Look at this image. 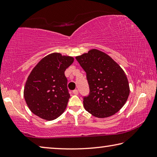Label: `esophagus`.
Wrapping results in <instances>:
<instances>
[{
  "instance_id": "34e87169",
  "label": "esophagus",
  "mask_w": 157,
  "mask_h": 157,
  "mask_svg": "<svg viewBox=\"0 0 157 157\" xmlns=\"http://www.w3.org/2000/svg\"><path fill=\"white\" fill-rule=\"evenodd\" d=\"M73 94H75V95H78V90H74V91H73Z\"/></svg>"
}]
</instances>
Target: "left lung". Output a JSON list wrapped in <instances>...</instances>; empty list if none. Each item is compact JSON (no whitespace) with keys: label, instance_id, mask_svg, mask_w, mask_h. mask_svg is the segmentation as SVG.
Returning a JSON list of instances; mask_svg holds the SVG:
<instances>
[{"label":"left lung","instance_id":"1","mask_svg":"<svg viewBox=\"0 0 157 157\" xmlns=\"http://www.w3.org/2000/svg\"><path fill=\"white\" fill-rule=\"evenodd\" d=\"M86 73L90 93L84 98V107L97 118H107L118 112L129 95L128 79L122 68L106 53L97 49L77 56Z\"/></svg>","mask_w":157,"mask_h":157}]
</instances>
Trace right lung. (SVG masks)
<instances>
[{"mask_svg":"<svg viewBox=\"0 0 157 157\" xmlns=\"http://www.w3.org/2000/svg\"><path fill=\"white\" fill-rule=\"evenodd\" d=\"M73 62V57L53 52L34 66L23 91L26 104L34 114L52 121L63 113L70 98L64 72Z\"/></svg>","mask_w":157,"mask_h":157,"instance_id":"obj_1","label":"right lung"}]
</instances>
